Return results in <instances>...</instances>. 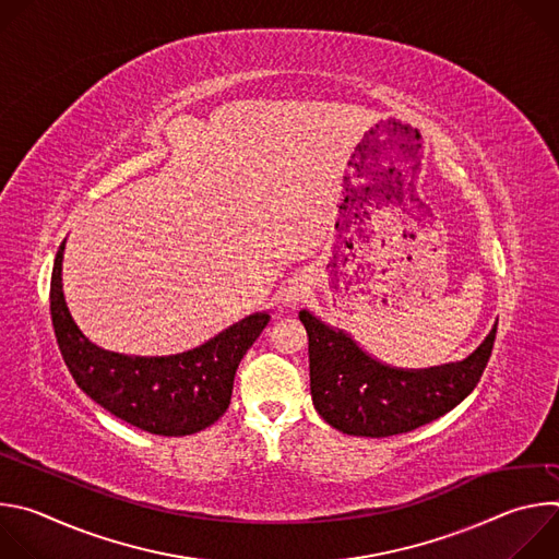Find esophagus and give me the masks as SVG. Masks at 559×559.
I'll return each instance as SVG.
<instances>
[{
    "mask_svg": "<svg viewBox=\"0 0 559 559\" xmlns=\"http://www.w3.org/2000/svg\"><path fill=\"white\" fill-rule=\"evenodd\" d=\"M300 296H302V287H298V285H289V287H285V292H283V300H285L287 305H294Z\"/></svg>",
    "mask_w": 559,
    "mask_h": 559,
    "instance_id": "obj_1",
    "label": "esophagus"
}]
</instances>
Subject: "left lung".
<instances>
[{
	"instance_id": "1",
	"label": "left lung",
	"mask_w": 559,
	"mask_h": 559,
	"mask_svg": "<svg viewBox=\"0 0 559 559\" xmlns=\"http://www.w3.org/2000/svg\"><path fill=\"white\" fill-rule=\"evenodd\" d=\"M309 336L311 401L321 418L349 436L389 438L438 420L473 391L491 358L498 328L466 360L420 371L386 367L347 334L309 311L298 313Z\"/></svg>"
}]
</instances>
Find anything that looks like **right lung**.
Here are the masks:
<instances>
[{
    "instance_id": "1",
    "label": "right lung",
    "mask_w": 559,
    "mask_h": 559,
    "mask_svg": "<svg viewBox=\"0 0 559 559\" xmlns=\"http://www.w3.org/2000/svg\"><path fill=\"white\" fill-rule=\"evenodd\" d=\"M61 241L50 278V318L63 362L76 386L112 416L154 436H190L214 425L231 401L238 362L270 323L252 313L205 345L166 358H139L93 345L66 307Z\"/></svg>"
}]
</instances>
